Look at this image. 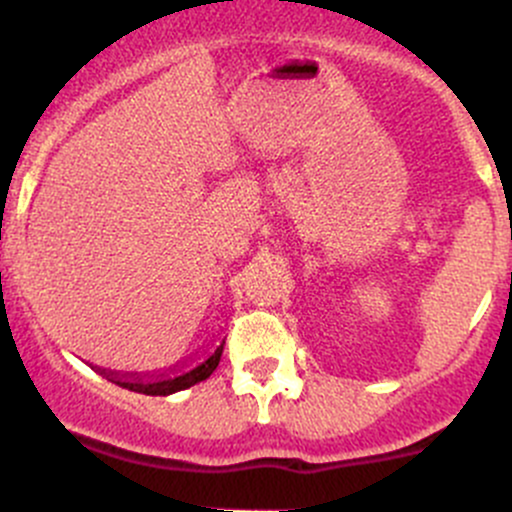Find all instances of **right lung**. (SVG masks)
<instances>
[{
  "label": "right lung",
  "mask_w": 512,
  "mask_h": 512,
  "mask_svg": "<svg viewBox=\"0 0 512 512\" xmlns=\"http://www.w3.org/2000/svg\"><path fill=\"white\" fill-rule=\"evenodd\" d=\"M223 347L225 339L220 342V347L215 349L208 359L203 361H193V364L185 366H175V369H165V371H111V369H101V366H94L98 374L106 376L108 381L113 384L123 386L128 391H136V394H146V396H170L175 391L190 389V386L200 384V381L208 379L220 364V356H223Z\"/></svg>",
  "instance_id": "1"
}]
</instances>
